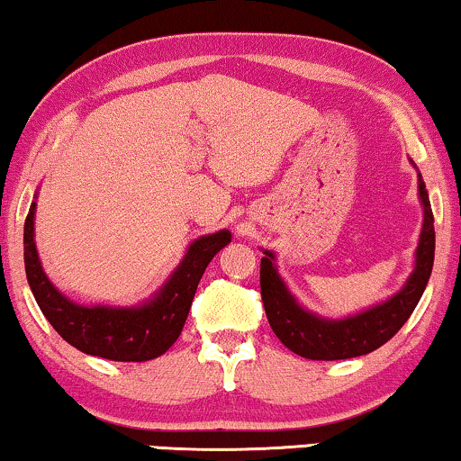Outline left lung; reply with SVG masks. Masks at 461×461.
I'll list each match as a JSON object with an SVG mask.
<instances>
[{
  "label": "left lung",
  "mask_w": 461,
  "mask_h": 461,
  "mask_svg": "<svg viewBox=\"0 0 461 461\" xmlns=\"http://www.w3.org/2000/svg\"><path fill=\"white\" fill-rule=\"evenodd\" d=\"M419 195H421L425 217L421 240L417 247L415 272L411 274L409 283L400 294H395L385 304L370 308L357 317L325 321L302 311L274 270V255L266 250V258H261L259 266L261 302H264L272 331L289 351L306 359L321 361L359 357L392 340L402 325L409 321L421 300L434 266V214L421 174H419Z\"/></svg>",
  "instance_id": "8db88e82"
}]
</instances>
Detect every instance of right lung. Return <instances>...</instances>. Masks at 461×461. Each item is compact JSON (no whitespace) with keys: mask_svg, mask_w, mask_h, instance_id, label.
Listing matches in <instances>:
<instances>
[{"mask_svg":"<svg viewBox=\"0 0 461 461\" xmlns=\"http://www.w3.org/2000/svg\"><path fill=\"white\" fill-rule=\"evenodd\" d=\"M32 203L25 219V272L40 311L63 340L86 355L113 361H147L159 357L183 331L197 283L211 259L231 240L230 231L202 236L191 244L183 264L147 304L138 308L80 306L52 287L40 266L33 242Z\"/></svg>","mask_w":461,"mask_h":461,"instance_id":"1","label":"right lung"}]
</instances>
